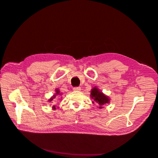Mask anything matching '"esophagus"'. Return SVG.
<instances>
[{"instance_id":"esophagus-1","label":"esophagus","mask_w":158,"mask_h":158,"mask_svg":"<svg viewBox=\"0 0 158 158\" xmlns=\"http://www.w3.org/2000/svg\"><path fill=\"white\" fill-rule=\"evenodd\" d=\"M74 91H80L81 90V88L80 87H75L73 88Z\"/></svg>"}]
</instances>
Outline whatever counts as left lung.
<instances>
[{
  "label": "left lung",
  "instance_id": "8db88e82",
  "mask_svg": "<svg viewBox=\"0 0 158 158\" xmlns=\"http://www.w3.org/2000/svg\"><path fill=\"white\" fill-rule=\"evenodd\" d=\"M90 98L93 99L92 103H97L99 105V108L102 109L103 106L110 102V98L104 94L101 90L99 89L96 86L94 87L91 89Z\"/></svg>",
  "mask_w": 158,
  "mask_h": 158
}]
</instances>
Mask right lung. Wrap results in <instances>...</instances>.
<instances>
[{
  "label": "right lung",
  "mask_w": 158,
  "mask_h": 158,
  "mask_svg": "<svg viewBox=\"0 0 158 158\" xmlns=\"http://www.w3.org/2000/svg\"><path fill=\"white\" fill-rule=\"evenodd\" d=\"M55 94L53 95H52V96L49 99V102H52V101H53V99L56 98V95H61V94H62V93H60V91H59V89H55ZM52 109H56V107H55V106H52Z\"/></svg>",
  "instance_id": "obj_1"
}]
</instances>
